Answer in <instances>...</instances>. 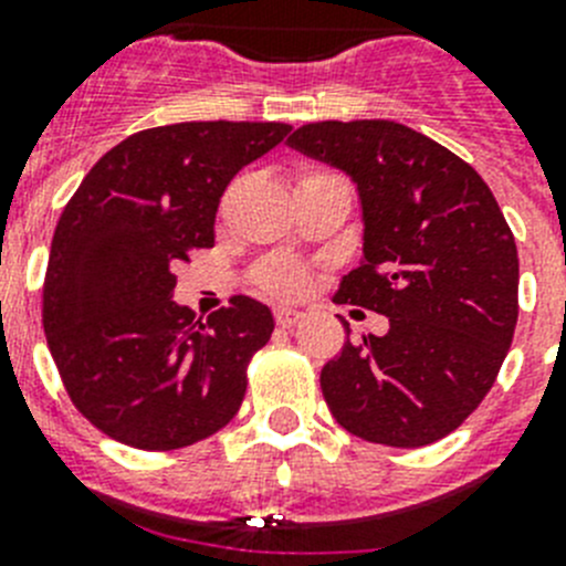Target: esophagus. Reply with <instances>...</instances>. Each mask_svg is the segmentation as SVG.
<instances>
[{
    "label": "esophagus",
    "mask_w": 566,
    "mask_h": 566,
    "mask_svg": "<svg viewBox=\"0 0 566 566\" xmlns=\"http://www.w3.org/2000/svg\"><path fill=\"white\" fill-rule=\"evenodd\" d=\"M303 317H306V314L300 312V308H289V306H277V308H274V323H277L280 328L297 326V323Z\"/></svg>",
    "instance_id": "34e87169"
}]
</instances>
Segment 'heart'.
I'll list each match as a JSON object with an SVG mask.
<instances>
[{
    "label": "heart",
    "mask_w": 566,
    "mask_h": 566,
    "mask_svg": "<svg viewBox=\"0 0 566 566\" xmlns=\"http://www.w3.org/2000/svg\"><path fill=\"white\" fill-rule=\"evenodd\" d=\"M254 283L258 289H263L266 294L274 297H294L306 289L308 274L303 263L292 258H272L263 260L258 269H254Z\"/></svg>",
    "instance_id": "1"
}]
</instances>
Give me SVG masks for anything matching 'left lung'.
Masks as SVG:
<instances>
[{
    "label": "left lung",
    "instance_id": "8db88e82",
    "mask_svg": "<svg viewBox=\"0 0 566 566\" xmlns=\"http://www.w3.org/2000/svg\"><path fill=\"white\" fill-rule=\"evenodd\" d=\"M289 144L354 178L365 260L334 303L388 317L319 371L332 417L388 448L439 442L493 388L518 319V252L476 169L397 122H317ZM348 334V323H345Z\"/></svg>",
    "mask_w": 566,
    "mask_h": 566
}]
</instances>
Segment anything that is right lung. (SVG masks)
I'll use <instances>...</instances> for the list:
<instances>
[{"instance_id": "obj_1", "label": "right lung", "mask_w": 566, "mask_h": 566, "mask_svg": "<svg viewBox=\"0 0 566 566\" xmlns=\"http://www.w3.org/2000/svg\"><path fill=\"white\" fill-rule=\"evenodd\" d=\"M289 129H142L102 155L64 207L42 289L44 337L78 413L115 442L178 451L238 413L272 312L234 294L201 323L172 300L175 269L212 247L223 189Z\"/></svg>"}]
</instances>
